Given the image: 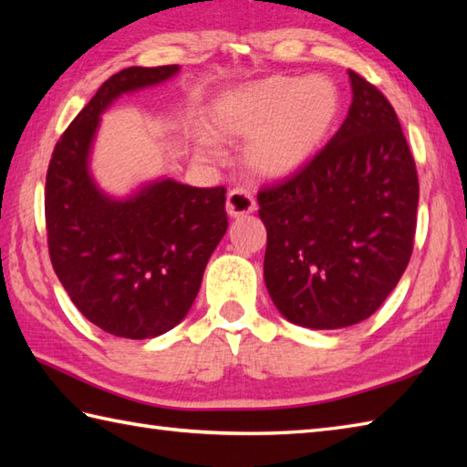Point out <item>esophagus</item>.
Returning a JSON list of instances; mask_svg holds the SVG:
<instances>
[{"label":"esophagus","instance_id":"esophagus-1","mask_svg":"<svg viewBox=\"0 0 467 467\" xmlns=\"http://www.w3.org/2000/svg\"><path fill=\"white\" fill-rule=\"evenodd\" d=\"M256 211V202L249 191L244 188H233L226 194V213L231 218H239L244 214H251Z\"/></svg>","mask_w":467,"mask_h":467}]
</instances>
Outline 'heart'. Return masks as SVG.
Returning a JSON list of instances; mask_svg holds the SVG:
<instances>
[{"label":"heart","instance_id":"1","mask_svg":"<svg viewBox=\"0 0 467 467\" xmlns=\"http://www.w3.org/2000/svg\"><path fill=\"white\" fill-rule=\"evenodd\" d=\"M333 78L269 76L234 88L211 106L208 128L223 138H249L244 161L265 178H286L309 164L329 140L341 114ZM196 152L218 154L211 136H196Z\"/></svg>","mask_w":467,"mask_h":467}]
</instances>
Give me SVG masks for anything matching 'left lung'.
Wrapping results in <instances>:
<instances>
[{
    "label": "left lung",
    "mask_w": 467,
    "mask_h": 467,
    "mask_svg": "<svg viewBox=\"0 0 467 467\" xmlns=\"http://www.w3.org/2000/svg\"><path fill=\"white\" fill-rule=\"evenodd\" d=\"M345 122L301 172L259 192L265 285L286 321L341 329L371 317L408 269L420 184L393 106L349 69Z\"/></svg>",
    "instance_id": "left-lung-1"
}]
</instances>
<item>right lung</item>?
Returning a JSON list of instances; mask_svg holds the SVG:
<instances>
[{
	"label": "right lung",
	"instance_id": "add662e5",
	"mask_svg": "<svg viewBox=\"0 0 467 467\" xmlns=\"http://www.w3.org/2000/svg\"><path fill=\"white\" fill-rule=\"evenodd\" d=\"M178 69L132 66L108 78L57 140L46 176L57 279L88 321L124 339H152L184 319L228 226L223 186L156 178L120 198L104 192L90 171L100 116Z\"/></svg>",
	"mask_w": 467,
	"mask_h": 467
}]
</instances>
